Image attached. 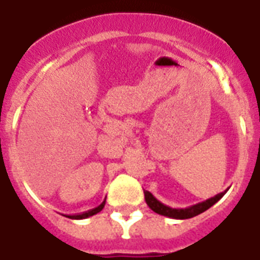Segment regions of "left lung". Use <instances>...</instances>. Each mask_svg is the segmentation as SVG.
I'll return each instance as SVG.
<instances>
[{"label": "left lung", "mask_w": 260, "mask_h": 260, "mask_svg": "<svg viewBox=\"0 0 260 260\" xmlns=\"http://www.w3.org/2000/svg\"><path fill=\"white\" fill-rule=\"evenodd\" d=\"M226 190H224L222 193L216 194L214 197L208 198L206 201L198 202V204H196V205L187 206V208H182V209L181 208L175 209V208H170V206L165 205V204H162L159 200H156V198L152 196V193L147 191V190H144V198H146L147 205L150 206L155 213L162 214V216H166V217L175 218V220H185V218H191L194 217V216L201 214L202 212H205V210L209 209L210 206H213L214 204H216V202H217L218 200H220V198L226 193Z\"/></svg>", "instance_id": "8db88e82"}]
</instances>
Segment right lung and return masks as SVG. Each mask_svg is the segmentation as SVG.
<instances>
[{
    "label": "right lung",
    "instance_id": "right-lung-1",
    "mask_svg": "<svg viewBox=\"0 0 260 260\" xmlns=\"http://www.w3.org/2000/svg\"><path fill=\"white\" fill-rule=\"evenodd\" d=\"M104 206H105V201H102L101 205H98L97 208H94V209L89 210V212H85L82 214H75V216H70L69 218H74V220H82V218H87L90 216H94V214H97L98 212H101L104 209Z\"/></svg>",
    "mask_w": 260,
    "mask_h": 260
}]
</instances>
